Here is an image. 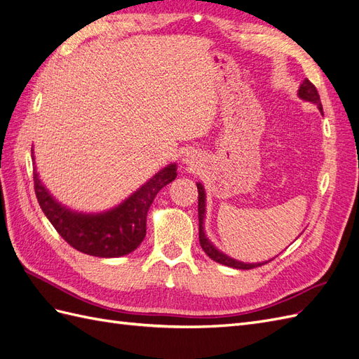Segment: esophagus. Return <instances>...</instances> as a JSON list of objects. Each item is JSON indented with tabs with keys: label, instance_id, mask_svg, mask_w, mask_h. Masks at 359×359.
I'll return each mask as SVG.
<instances>
[{
	"label": "esophagus",
	"instance_id": "1",
	"mask_svg": "<svg viewBox=\"0 0 359 359\" xmlns=\"http://www.w3.org/2000/svg\"><path fill=\"white\" fill-rule=\"evenodd\" d=\"M182 161H184V164H189V166H195V163H196L195 154H193V152H187L186 156L182 157Z\"/></svg>",
	"mask_w": 359,
	"mask_h": 359
}]
</instances>
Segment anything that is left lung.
<instances>
[{
  "label": "left lung",
  "instance_id": "obj_1",
  "mask_svg": "<svg viewBox=\"0 0 359 359\" xmlns=\"http://www.w3.org/2000/svg\"><path fill=\"white\" fill-rule=\"evenodd\" d=\"M297 96L300 100L304 101H308L311 104H316L318 110L323 111L322 109V102H320V96H318L317 93V89L314 87V84L309 81V80H304V83L300 84L299 90H297ZM198 186V215H199V243H201V248L203 249V252L212 259L216 261V263L219 264H224V266H228V267H232V269H240V270H249V269H254V267H258V266H263L266 263H269V261H263V263H243V261H238V259H234L228 257L226 254H224V252L219 250L215 245L211 243L210 238L207 237L205 234V228H203V220H205V205H207V196H205V189H203V186L201 182H196Z\"/></svg>",
  "mask_w": 359,
  "mask_h": 359
}]
</instances>
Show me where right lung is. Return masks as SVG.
I'll return each mask as SVG.
<instances>
[{
	"mask_svg": "<svg viewBox=\"0 0 359 359\" xmlns=\"http://www.w3.org/2000/svg\"><path fill=\"white\" fill-rule=\"evenodd\" d=\"M34 190L39 205L55 231L76 250L100 258H118L137 249L147 236V216L157 193L177 178V163H170L123 199L101 212L71 210L45 187L34 163Z\"/></svg>",
	"mask_w": 359,
	"mask_h": 359,
	"instance_id": "add662e5",
	"label": "right lung"
}]
</instances>
